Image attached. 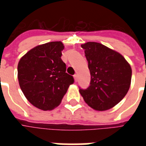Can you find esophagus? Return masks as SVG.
<instances>
[{
  "label": "esophagus",
  "mask_w": 146,
  "mask_h": 146,
  "mask_svg": "<svg viewBox=\"0 0 146 146\" xmlns=\"http://www.w3.org/2000/svg\"><path fill=\"white\" fill-rule=\"evenodd\" d=\"M73 77H74V80H75V82H77V81H78L77 75H76V74H75V75H73Z\"/></svg>",
  "instance_id": "34e87169"
}]
</instances>
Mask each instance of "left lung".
<instances>
[{
  "mask_svg": "<svg viewBox=\"0 0 146 146\" xmlns=\"http://www.w3.org/2000/svg\"><path fill=\"white\" fill-rule=\"evenodd\" d=\"M85 50L91 80L80 92L89 107L96 111H106L117 104L130 86L132 70L119 53L98 42L81 45Z\"/></svg>",
  "mask_w": 146,
  "mask_h": 146,
  "instance_id": "left-lung-1",
  "label": "left lung"
}]
</instances>
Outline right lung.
I'll use <instances>...</instances> for the list:
<instances>
[{
  "label": "right lung",
  "instance_id": "1",
  "mask_svg": "<svg viewBox=\"0 0 146 146\" xmlns=\"http://www.w3.org/2000/svg\"><path fill=\"white\" fill-rule=\"evenodd\" d=\"M64 48L60 42L38 45L26 53L18 64L20 89L31 104L43 111L57 107L74 82L61 60Z\"/></svg>",
  "mask_w": 146,
  "mask_h": 146
}]
</instances>
